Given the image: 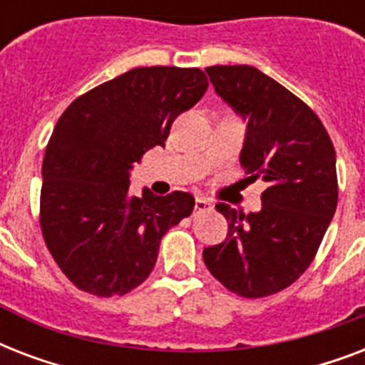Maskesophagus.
I'll return each mask as SVG.
<instances>
[{
  "mask_svg": "<svg viewBox=\"0 0 365 365\" xmlns=\"http://www.w3.org/2000/svg\"><path fill=\"white\" fill-rule=\"evenodd\" d=\"M208 210H212L210 200L202 199V197H197V199H195V214H200V212H208Z\"/></svg>",
  "mask_w": 365,
  "mask_h": 365,
  "instance_id": "34e87169",
  "label": "esophagus"
}]
</instances>
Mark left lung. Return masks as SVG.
<instances>
[{"mask_svg": "<svg viewBox=\"0 0 365 365\" xmlns=\"http://www.w3.org/2000/svg\"><path fill=\"white\" fill-rule=\"evenodd\" d=\"M216 93L248 121L240 165L261 178L259 212L216 210L227 239L202 252L208 271L248 299L288 288L309 269L337 208L335 149L322 121L280 83L254 66L206 68Z\"/></svg>", "mask_w": 365, "mask_h": 365, "instance_id": "1", "label": "left lung"}]
</instances>
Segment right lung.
Instances as JSON below:
<instances>
[{"label": "right lung", "instance_id": "1", "mask_svg": "<svg viewBox=\"0 0 365 365\" xmlns=\"http://www.w3.org/2000/svg\"><path fill=\"white\" fill-rule=\"evenodd\" d=\"M208 88L199 68H134L81 94L54 126L43 159L39 223L68 280L98 297L125 295L153 271L160 239L195 199L130 193L128 170L165 145L170 126Z\"/></svg>", "mask_w": 365, "mask_h": 365}]
</instances>
